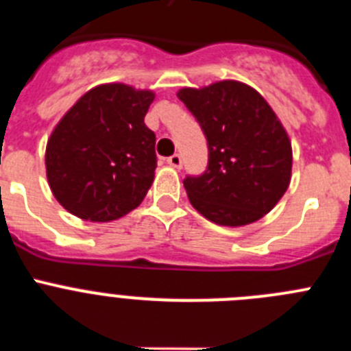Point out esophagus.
<instances>
[{"instance_id":"34e87169","label":"esophagus","mask_w":351,"mask_h":351,"mask_svg":"<svg viewBox=\"0 0 351 351\" xmlns=\"http://www.w3.org/2000/svg\"><path fill=\"white\" fill-rule=\"evenodd\" d=\"M167 163H169L170 167H173V169H181L182 167V158H181V154H172V156H169L167 158Z\"/></svg>"}]
</instances>
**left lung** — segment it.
<instances>
[{
  "label": "left lung",
  "instance_id": "1",
  "mask_svg": "<svg viewBox=\"0 0 351 351\" xmlns=\"http://www.w3.org/2000/svg\"><path fill=\"white\" fill-rule=\"evenodd\" d=\"M178 96L209 147L207 169L182 181L191 206L223 226L250 225L265 216L291 176V145L274 110L237 80L182 88Z\"/></svg>",
  "mask_w": 351,
  "mask_h": 351
}]
</instances>
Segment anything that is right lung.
<instances>
[{
	"label": "right lung",
	"instance_id": "obj_1",
	"mask_svg": "<svg viewBox=\"0 0 351 351\" xmlns=\"http://www.w3.org/2000/svg\"><path fill=\"white\" fill-rule=\"evenodd\" d=\"M154 95L126 84L91 89L63 116L45 151L49 186L77 218L112 221L153 184L156 135L144 117Z\"/></svg>",
	"mask_w": 351,
	"mask_h": 351
}]
</instances>
